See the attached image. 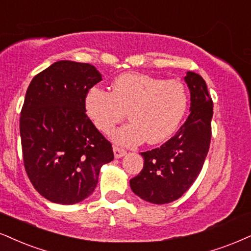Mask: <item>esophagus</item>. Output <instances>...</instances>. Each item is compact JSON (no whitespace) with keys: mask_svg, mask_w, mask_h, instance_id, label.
<instances>
[{"mask_svg":"<svg viewBox=\"0 0 251 251\" xmlns=\"http://www.w3.org/2000/svg\"><path fill=\"white\" fill-rule=\"evenodd\" d=\"M113 150H114V156H115V158H121V157H123L126 153V150L121 149L119 147H114Z\"/></svg>","mask_w":251,"mask_h":251,"instance_id":"34e87169","label":"esophagus"}]
</instances>
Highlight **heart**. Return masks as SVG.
<instances>
[{
    "instance_id": "heart-1",
    "label": "heart",
    "mask_w": 251,
    "mask_h": 251,
    "mask_svg": "<svg viewBox=\"0 0 251 251\" xmlns=\"http://www.w3.org/2000/svg\"><path fill=\"white\" fill-rule=\"evenodd\" d=\"M188 97L179 80H163L142 73H125L113 91L94 86L85 97V109L99 130L109 134L126 116L131 122L113 132L115 143L134 147L147 140L158 144L175 134L187 109Z\"/></svg>"
}]
</instances>
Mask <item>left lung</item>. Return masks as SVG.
Here are the masks:
<instances>
[{
    "instance_id": "1",
    "label": "left lung",
    "mask_w": 251,
    "mask_h": 251,
    "mask_svg": "<svg viewBox=\"0 0 251 251\" xmlns=\"http://www.w3.org/2000/svg\"><path fill=\"white\" fill-rule=\"evenodd\" d=\"M190 115L173 137L160 148L142 152L143 170L130 179L136 196L163 205L177 200L192 186L205 163L212 137L213 101L202 76L187 72Z\"/></svg>"
}]
</instances>
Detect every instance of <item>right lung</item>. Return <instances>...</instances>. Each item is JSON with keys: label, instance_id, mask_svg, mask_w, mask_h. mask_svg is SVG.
Instances as JSON below:
<instances>
[{"label": "right lung", "instance_id": "1", "mask_svg": "<svg viewBox=\"0 0 251 251\" xmlns=\"http://www.w3.org/2000/svg\"><path fill=\"white\" fill-rule=\"evenodd\" d=\"M102 80L91 64L60 60L27 87L20 119L24 168L45 199L73 205L91 196L103 164L114 159L110 142L86 115L85 97Z\"/></svg>", "mask_w": 251, "mask_h": 251}]
</instances>
